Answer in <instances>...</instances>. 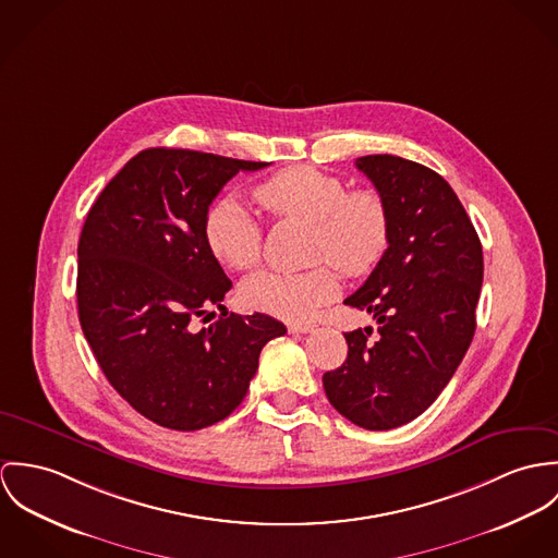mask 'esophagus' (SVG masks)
<instances>
[{"mask_svg": "<svg viewBox=\"0 0 558 558\" xmlns=\"http://www.w3.org/2000/svg\"><path fill=\"white\" fill-rule=\"evenodd\" d=\"M312 329H314V325H310V323H291L289 325L291 333H308Z\"/></svg>", "mask_w": 558, "mask_h": 558, "instance_id": "1", "label": "esophagus"}]
</instances>
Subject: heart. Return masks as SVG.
<instances>
[{
  "label": "heart",
  "mask_w": 558,
  "mask_h": 558,
  "mask_svg": "<svg viewBox=\"0 0 558 558\" xmlns=\"http://www.w3.org/2000/svg\"><path fill=\"white\" fill-rule=\"evenodd\" d=\"M254 201L278 220H304L312 233V258L329 260L344 276L371 274L389 244V211L374 190H349L340 178L291 167L256 184ZM205 240L211 254L233 267L250 269L263 252V222L233 196L207 207ZM338 293L329 265L310 271H258L242 284V300L252 310L287 320H304Z\"/></svg>",
  "instance_id": "obj_1"
}]
</instances>
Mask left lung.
<instances>
[{
	"label": "left lung",
	"instance_id": "obj_1",
	"mask_svg": "<svg viewBox=\"0 0 558 558\" xmlns=\"http://www.w3.org/2000/svg\"><path fill=\"white\" fill-rule=\"evenodd\" d=\"M389 211V246L347 306L378 323L344 333L349 355L323 374L331 407L366 430L420 417L458 371L475 333L484 280L477 231L433 169L400 156L355 160Z\"/></svg>",
	"mask_w": 558,
	"mask_h": 558
}]
</instances>
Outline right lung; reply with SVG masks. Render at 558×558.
Listing matches in <instances>:
<instances>
[{"instance_id": "obj_1", "label": "right lung", "mask_w": 558, "mask_h": 558, "mask_svg": "<svg viewBox=\"0 0 558 558\" xmlns=\"http://www.w3.org/2000/svg\"><path fill=\"white\" fill-rule=\"evenodd\" d=\"M267 162L151 147L92 205L81 240L76 304L98 366L149 422L192 433L244 400L260 349L287 327L227 310L231 280L205 240V214L240 171Z\"/></svg>"}]
</instances>
